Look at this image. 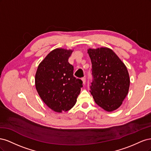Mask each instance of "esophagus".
Wrapping results in <instances>:
<instances>
[{"instance_id":"34e87169","label":"esophagus","mask_w":151,"mask_h":151,"mask_svg":"<svg viewBox=\"0 0 151 151\" xmlns=\"http://www.w3.org/2000/svg\"><path fill=\"white\" fill-rule=\"evenodd\" d=\"M82 81H83V84H86V77H83V78H82Z\"/></svg>"}]
</instances>
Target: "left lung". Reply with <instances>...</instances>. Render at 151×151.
Wrapping results in <instances>:
<instances>
[{
  "label": "left lung",
  "mask_w": 151,
  "mask_h": 151,
  "mask_svg": "<svg viewBox=\"0 0 151 151\" xmlns=\"http://www.w3.org/2000/svg\"><path fill=\"white\" fill-rule=\"evenodd\" d=\"M94 80L91 93L95 103L111 112L122 104L129 93L130 77L127 67L110 48H89Z\"/></svg>",
  "instance_id": "obj_1"
}]
</instances>
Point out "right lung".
<instances>
[{
    "instance_id": "1",
    "label": "right lung",
    "mask_w": 151,
    "mask_h": 151,
    "mask_svg": "<svg viewBox=\"0 0 151 151\" xmlns=\"http://www.w3.org/2000/svg\"><path fill=\"white\" fill-rule=\"evenodd\" d=\"M73 50L56 48L40 62L35 74L36 91L53 111H67L74 106L83 81L73 76L74 67L68 62Z\"/></svg>"
}]
</instances>
